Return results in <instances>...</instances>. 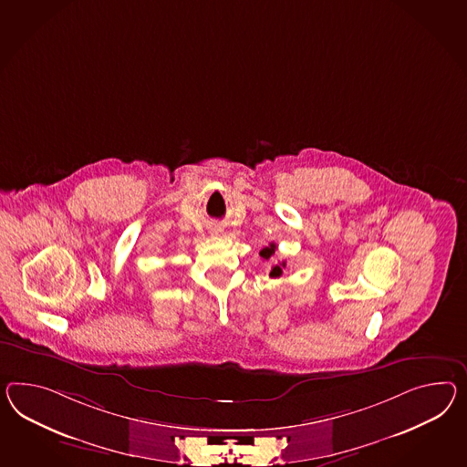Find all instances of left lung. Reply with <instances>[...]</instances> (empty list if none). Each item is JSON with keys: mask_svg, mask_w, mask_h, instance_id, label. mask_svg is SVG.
I'll return each instance as SVG.
<instances>
[{"mask_svg": "<svg viewBox=\"0 0 467 467\" xmlns=\"http://www.w3.org/2000/svg\"><path fill=\"white\" fill-rule=\"evenodd\" d=\"M275 244H269V247H264L263 251L259 252V255L263 257L264 261H269L273 255H275ZM286 267V263L283 261V263L275 264L273 265V269H271V273L269 275L271 277H279V275H283V269Z\"/></svg>", "mask_w": 467, "mask_h": 467, "instance_id": "1", "label": "left lung"}]
</instances>
